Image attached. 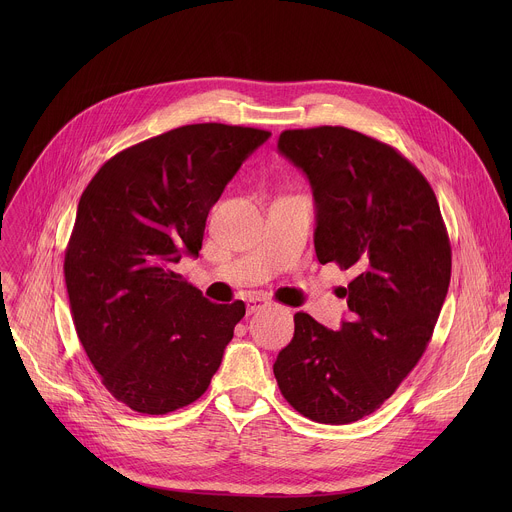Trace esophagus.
<instances>
[{
    "mask_svg": "<svg viewBox=\"0 0 512 512\" xmlns=\"http://www.w3.org/2000/svg\"><path fill=\"white\" fill-rule=\"evenodd\" d=\"M269 302L265 300V298H259V296H253V298H249L247 300V312L249 314H255L257 310H261V308H265Z\"/></svg>",
    "mask_w": 512,
    "mask_h": 512,
    "instance_id": "1",
    "label": "esophagus"
}]
</instances>
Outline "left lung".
Listing matches in <instances>:
<instances>
[{
	"mask_svg": "<svg viewBox=\"0 0 512 512\" xmlns=\"http://www.w3.org/2000/svg\"><path fill=\"white\" fill-rule=\"evenodd\" d=\"M277 150L310 180L318 261L354 275L348 320L294 316L273 375L304 417L344 425L377 411L413 371L442 312L452 249L423 174L391 145L346 127L287 129Z\"/></svg>",
	"mask_w": 512,
	"mask_h": 512,
	"instance_id": "obj_1",
	"label": "left lung"
}]
</instances>
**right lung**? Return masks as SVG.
<instances>
[{
  "label": "right lung",
  "instance_id": "obj_1",
  "mask_svg": "<svg viewBox=\"0 0 512 512\" xmlns=\"http://www.w3.org/2000/svg\"><path fill=\"white\" fill-rule=\"evenodd\" d=\"M269 135L184 125L119 152L85 188L64 281L89 360L129 409L186 407L221 367L245 304L208 302L176 263L198 257L210 208Z\"/></svg>",
  "mask_w": 512,
  "mask_h": 512
}]
</instances>
